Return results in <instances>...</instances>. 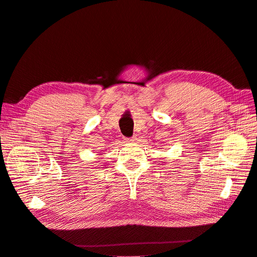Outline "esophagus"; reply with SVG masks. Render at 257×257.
Wrapping results in <instances>:
<instances>
[{"instance_id": "esophagus-1", "label": "esophagus", "mask_w": 257, "mask_h": 257, "mask_svg": "<svg viewBox=\"0 0 257 257\" xmlns=\"http://www.w3.org/2000/svg\"><path fill=\"white\" fill-rule=\"evenodd\" d=\"M127 142H135L137 141V137H132V138H129V139H126Z\"/></svg>"}]
</instances>
